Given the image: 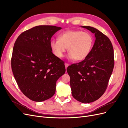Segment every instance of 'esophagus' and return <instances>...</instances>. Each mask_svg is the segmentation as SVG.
<instances>
[{
    "label": "esophagus",
    "mask_w": 128,
    "mask_h": 128,
    "mask_svg": "<svg viewBox=\"0 0 128 128\" xmlns=\"http://www.w3.org/2000/svg\"><path fill=\"white\" fill-rule=\"evenodd\" d=\"M64 66H65L66 69H67V67L69 66V64H67V63H65V64H64Z\"/></svg>",
    "instance_id": "1"
}]
</instances>
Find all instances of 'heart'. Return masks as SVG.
<instances>
[{
  "instance_id": "1",
  "label": "heart",
  "mask_w": 128,
  "mask_h": 128,
  "mask_svg": "<svg viewBox=\"0 0 128 128\" xmlns=\"http://www.w3.org/2000/svg\"><path fill=\"white\" fill-rule=\"evenodd\" d=\"M50 44L53 53L58 58H63L68 48L69 59L81 61L90 54L94 40L88 32L82 30H67L59 34V39L51 40Z\"/></svg>"
}]
</instances>
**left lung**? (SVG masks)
Returning a JSON list of instances; mask_svg holds the SVG:
<instances>
[{
    "label": "left lung",
    "instance_id": "8db88e82",
    "mask_svg": "<svg viewBox=\"0 0 128 128\" xmlns=\"http://www.w3.org/2000/svg\"><path fill=\"white\" fill-rule=\"evenodd\" d=\"M94 34L96 40L89 56L78 64L69 66L72 96L77 101L90 103L98 99L105 92L114 66L112 42L99 30L81 26Z\"/></svg>",
    "mask_w": 128,
    "mask_h": 128
}]
</instances>
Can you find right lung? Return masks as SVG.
Here are the masks:
<instances>
[{"instance_id":"1","label":"right lung","mask_w":128,"mask_h":128,"mask_svg":"<svg viewBox=\"0 0 128 128\" xmlns=\"http://www.w3.org/2000/svg\"><path fill=\"white\" fill-rule=\"evenodd\" d=\"M62 28L38 26L25 31L15 42L12 70L22 92L36 102L54 94L56 82L66 72L64 62L52 53L50 41Z\"/></svg>"}]
</instances>
